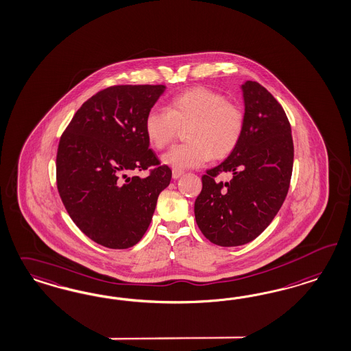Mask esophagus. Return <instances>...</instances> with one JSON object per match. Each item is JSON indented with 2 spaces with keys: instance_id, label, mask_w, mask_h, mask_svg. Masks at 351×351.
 Listing matches in <instances>:
<instances>
[{
  "instance_id": "34e87169",
  "label": "esophagus",
  "mask_w": 351,
  "mask_h": 351,
  "mask_svg": "<svg viewBox=\"0 0 351 351\" xmlns=\"http://www.w3.org/2000/svg\"><path fill=\"white\" fill-rule=\"evenodd\" d=\"M182 173H184V172H182V169H172V178H173V179H179Z\"/></svg>"
}]
</instances>
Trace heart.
<instances>
[{"label": "heart", "mask_w": 351, "mask_h": 351, "mask_svg": "<svg viewBox=\"0 0 351 351\" xmlns=\"http://www.w3.org/2000/svg\"><path fill=\"white\" fill-rule=\"evenodd\" d=\"M185 127L189 143L172 146L163 156V162L175 169L201 167L213 156L228 157L241 141L245 112L224 95L198 86L173 97L167 109L146 114V137L157 149L169 146Z\"/></svg>", "instance_id": "1"}]
</instances>
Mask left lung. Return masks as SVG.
Masks as SVG:
<instances>
[{
  "label": "left lung",
  "instance_id": "left-lung-1",
  "mask_svg": "<svg viewBox=\"0 0 351 351\" xmlns=\"http://www.w3.org/2000/svg\"><path fill=\"white\" fill-rule=\"evenodd\" d=\"M245 130L230 157L202 176V191L194 202L198 228L219 246L253 241L276 217L288 194L294 146L282 106L265 86L242 84ZM223 171L230 182H219Z\"/></svg>",
  "mask_w": 351,
  "mask_h": 351
}]
</instances>
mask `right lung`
<instances>
[{
  "label": "right lung",
  "mask_w": 351,
  "mask_h": 351,
  "mask_svg": "<svg viewBox=\"0 0 351 351\" xmlns=\"http://www.w3.org/2000/svg\"><path fill=\"white\" fill-rule=\"evenodd\" d=\"M165 85H112L75 112L57 150V188L70 218L90 240L128 249L143 239L172 171L149 149L146 114ZM152 167V169L149 168ZM149 170L141 180L132 170Z\"/></svg>",
  "instance_id": "1"
}]
</instances>
